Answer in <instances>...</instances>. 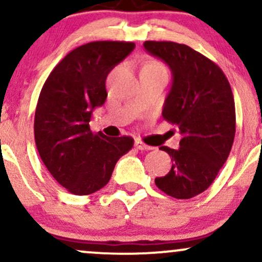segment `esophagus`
<instances>
[{"label":"esophagus","mask_w":262,"mask_h":262,"mask_svg":"<svg viewBox=\"0 0 262 262\" xmlns=\"http://www.w3.org/2000/svg\"><path fill=\"white\" fill-rule=\"evenodd\" d=\"M135 148H137L138 150H152V149H154V148H152V146L146 145V144L143 143V141H141V140L135 141Z\"/></svg>","instance_id":"1"}]
</instances>
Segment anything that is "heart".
Masks as SVG:
<instances>
[{"label": "heart", "instance_id": "obj_1", "mask_svg": "<svg viewBox=\"0 0 262 262\" xmlns=\"http://www.w3.org/2000/svg\"><path fill=\"white\" fill-rule=\"evenodd\" d=\"M145 66H150V68H161V69H165L164 66H162L160 62L158 61H151V62H148Z\"/></svg>", "mask_w": 262, "mask_h": 262}]
</instances>
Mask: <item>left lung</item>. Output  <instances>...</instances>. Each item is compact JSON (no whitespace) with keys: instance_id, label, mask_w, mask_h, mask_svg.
<instances>
[{"instance_id":"obj_1","label":"left lung","mask_w":262,"mask_h":262,"mask_svg":"<svg viewBox=\"0 0 262 262\" xmlns=\"http://www.w3.org/2000/svg\"><path fill=\"white\" fill-rule=\"evenodd\" d=\"M144 48L171 69L162 117L182 134L179 149L160 148L172 166L155 185L171 197L188 200L212 185L229 156L235 137L233 92L222 69L188 45L148 40Z\"/></svg>"}]
</instances>
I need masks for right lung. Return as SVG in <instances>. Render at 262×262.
<instances>
[{
    "instance_id": "1",
    "label": "right lung",
    "mask_w": 262,
    "mask_h": 262,
    "mask_svg": "<svg viewBox=\"0 0 262 262\" xmlns=\"http://www.w3.org/2000/svg\"><path fill=\"white\" fill-rule=\"evenodd\" d=\"M130 41H91L77 47L48 76L35 108L34 138L40 159L69 192L86 196L107 185L130 137L108 138L90 129L92 112L106 102V79L133 52Z\"/></svg>"
}]
</instances>
